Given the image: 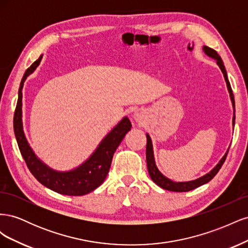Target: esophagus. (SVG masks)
<instances>
[{
	"label": "esophagus",
	"instance_id": "esophagus-1",
	"mask_svg": "<svg viewBox=\"0 0 248 248\" xmlns=\"http://www.w3.org/2000/svg\"><path fill=\"white\" fill-rule=\"evenodd\" d=\"M142 112L141 111H140V110H138V111H136L134 112V115H133V118H134V120H136L137 122H140L141 120H142Z\"/></svg>",
	"mask_w": 248,
	"mask_h": 248
}]
</instances>
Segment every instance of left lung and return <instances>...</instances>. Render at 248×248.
<instances>
[{
  "label": "left lung",
  "mask_w": 248,
  "mask_h": 248,
  "mask_svg": "<svg viewBox=\"0 0 248 248\" xmlns=\"http://www.w3.org/2000/svg\"><path fill=\"white\" fill-rule=\"evenodd\" d=\"M204 51L206 52V55H208L209 57H211V58L216 60L217 65L219 66V68L221 69V71L223 73V77H224V79H226L228 90H229V92H230V96H231L232 103V108H234V117H232V124L235 125V99H234V94H232V87H231V84H230V81H229V78H228V76H227V71H226V68H224V65H223L222 60H221L220 56L217 54V51L214 50L211 47L204 46ZM228 153H229V149H228L227 153L224 154V156L222 157L221 160L219 161V163L217 164V166L211 171L208 172L207 175L202 176V177H201V178H199L197 180H193V181H189V182H172L171 180L164 177L161 174V172L158 170V169L156 168V164H155V161H154V155H153L152 141H151V139H150V137H149V134H147L146 158H147V167H148L149 175H150V177H151V179L153 180L154 183H156L159 187H161V188L170 190V191H177V192L189 191V190H192L194 188H197V187H199L201 185H204V184L208 183L210 180H212L214 178V176L221 169L223 162L226 161Z\"/></svg>",
  "instance_id": "obj_1"
}]
</instances>
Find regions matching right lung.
I'll return each mask as SVG.
<instances>
[{"mask_svg": "<svg viewBox=\"0 0 248 248\" xmlns=\"http://www.w3.org/2000/svg\"><path fill=\"white\" fill-rule=\"evenodd\" d=\"M41 58L42 56H40L39 59L27 69L18 90V99L13 117V128L19 151L30 171L42 185L58 193L65 194V196H85V194L96 189L106 180L111 164L112 156H114L120 142L124 139L125 134L131 129V123L129 119L125 117L103 139L92 156L78 169L66 172L56 171L49 169L37 158L31 147L29 146L24 130H22L21 122V90L27 77L29 74H31L36 69V67L39 65Z\"/></svg>", "mask_w": 248, "mask_h": 248, "instance_id": "1", "label": "right lung"}]
</instances>
